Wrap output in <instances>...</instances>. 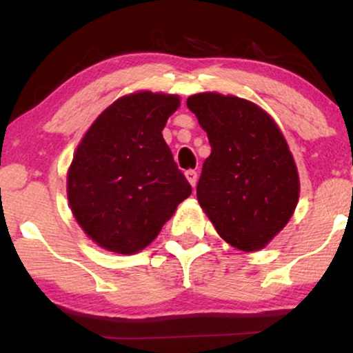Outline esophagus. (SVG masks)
Instances as JSON below:
<instances>
[{
  "label": "esophagus",
  "mask_w": 353,
  "mask_h": 353,
  "mask_svg": "<svg viewBox=\"0 0 353 353\" xmlns=\"http://www.w3.org/2000/svg\"><path fill=\"white\" fill-rule=\"evenodd\" d=\"M185 179L189 181V184L192 185V188H196V182H197V172L192 171V169H189V171H185Z\"/></svg>",
  "instance_id": "esophagus-1"
}]
</instances>
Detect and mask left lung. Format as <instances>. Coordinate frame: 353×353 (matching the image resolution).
Segmentation results:
<instances>
[{
	"label": "left lung",
	"instance_id": "left-lung-1",
	"mask_svg": "<svg viewBox=\"0 0 353 353\" xmlns=\"http://www.w3.org/2000/svg\"><path fill=\"white\" fill-rule=\"evenodd\" d=\"M188 108L212 148L197 182L202 210L228 244L264 249L290 221L301 192L285 137L264 109L237 96L199 92Z\"/></svg>",
	"mask_w": 353,
	"mask_h": 353
}]
</instances>
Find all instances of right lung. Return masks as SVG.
Instances as JSON below:
<instances>
[{
	"instance_id": "right-lung-1",
	"label": "right lung",
	"mask_w": 353,
	"mask_h": 353,
	"mask_svg": "<svg viewBox=\"0 0 353 353\" xmlns=\"http://www.w3.org/2000/svg\"><path fill=\"white\" fill-rule=\"evenodd\" d=\"M179 106L177 94H125L96 117L76 148L66 181L71 212L109 252L145 249L192 192L163 137Z\"/></svg>"
}]
</instances>
